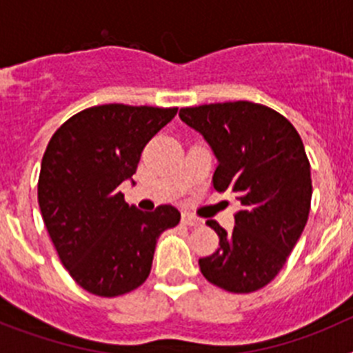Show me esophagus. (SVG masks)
Instances as JSON below:
<instances>
[{"mask_svg": "<svg viewBox=\"0 0 353 353\" xmlns=\"http://www.w3.org/2000/svg\"><path fill=\"white\" fill-rule=\"evenodd\" d=\"M182 221L183 224H187V226H201V224H203V221L198 219V217H194V215L191 214H183Z\"/></svg>", "mask_w": 353, "mask_h": 353, "instance_id": "esophagus-1", "label": "esophagus"}]
</instances>
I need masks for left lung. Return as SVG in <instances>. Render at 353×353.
Returning a JSON list of instances; mask_svg holds the SVG:
<instances>
[{
    "mask_svg": "<svg viewBox=\"0 0 353 353\" xmlns=\"http://www.w3.org/2000/svg\"><path fill=\"white\" fill-rule=\"evenodd\" d=\"M179 117L217 159L215 191L235 192L242 205L230 233L207 221L219 249L199 260V270L226 292H256L285 267L307 223L313 187L301 136L285 117L254 102L183 108Z\"/></svg>",
    "mask_w": 353,
    "mask_h": 353,
    "instance_id": "1",
    "label": "left lung"
}]
</instances>
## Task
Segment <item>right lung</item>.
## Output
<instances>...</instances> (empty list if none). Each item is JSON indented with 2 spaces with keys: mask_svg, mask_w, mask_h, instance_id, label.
<instances>
[{
  "mask_svg": "<svg viewBox=\"0 0 353 353\" xmlns=\"http://www.w3.org/2000/svg\"><path fill=\"white\" fill-rule=\"evenodd\" d=\"M179 109L93 105L67 120L49 141L39 176V207L58 256L74 281L101 297L141 286L162 232L180 212L129 205L120 183L132 182L146 143Z\"/></svg>",
  "mask_w": 353,
  "mask_h": 353,
  "instance_id": "obj_1",
  "label": "right lung"
}]
</instances>
